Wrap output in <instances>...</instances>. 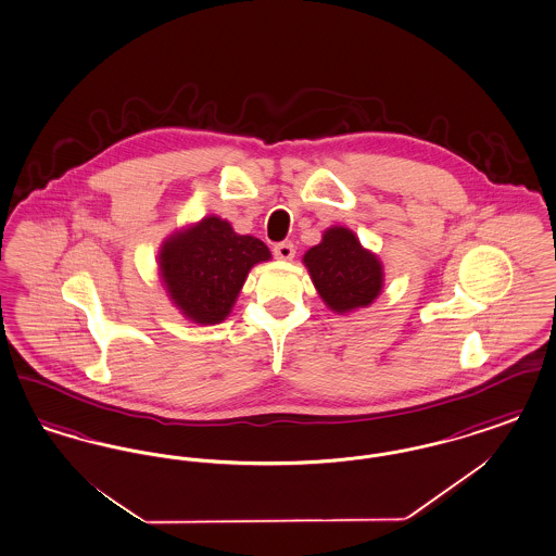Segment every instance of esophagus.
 I'll return each instance as SVG.
<instances>
[{
  "mask_svg": "<svg viewBox=\"0 0 556 556\" xmlns=\"http://www.w3.org/2000/svg\"><path fill=\"white\" fill-rule=\"evenodd\" d=\"M273 254L279 258V261H291L295 256V248L291 241H281L273 248Z\"/></svg>",
  "mask_w": 556,
  "mask_h": 556,
  "instance_id": "34e87169",
  "label": "esophagus"
}]
</instances>
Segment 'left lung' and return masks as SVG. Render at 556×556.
I'll return each mask as SVG.
<instances>
[{
  "label": "left lung",
  "instance_id": "obj_1",
  "mask_svg": "<svg viewBox=\"0 0 556 556\" xmlns=\"http://www.w3.org/2000/svg\"><path fill=\"white\" fill-rule=\"evenodd\" d=\"M304 266L329 311L348 315L370 306L383 290V265L348 227L333 225L313 245Z\"/></svg>",
  "mask_w": 556,
  "mask_h": 556
}]
</instances>
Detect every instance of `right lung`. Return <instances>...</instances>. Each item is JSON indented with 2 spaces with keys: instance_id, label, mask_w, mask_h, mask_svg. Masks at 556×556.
I'll use <instances>...</instances> for the list:
<instances>
[{
  "instance_id": "right-lung-1",
  "label": "right lung",
  "mask_w": 556,
  "mask_h": 556,
  "mask_svg": "<svg viewBox=\"0 0 556 556\" xmlns=\"http://www.w3.org/2000/svg\"><path fill=\"white\" fill-rule=\"evenodd\" d=\"M270 261L258 238L239 236L220 216H204L162 241L160 281L191 323L216 325L231 315L252 266Z\"/></svg>"
}]
</instances>
